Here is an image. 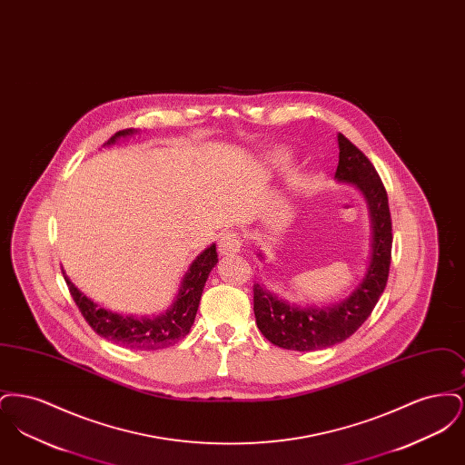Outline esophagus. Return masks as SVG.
I'll return each mask as SVG.
<instances>
[{
    "mask_svg": "<svg viewBox=\"0 0 465 465\" xmlns=\"http://www.w3.org/2000/svg\"><path fill=\"white\" fill-rule=\"evenodd\" d=\"M242 247V239L237 232H226L220 239V252L222 254H235Z\"/></svg>",
    "mask_w": 465,
    "mask_h": 465,
    "instance_id": "34e87169",
    "label": "esophagus"
}]
</instances>
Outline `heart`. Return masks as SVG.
Here are the masks:
<instances>
[{
	"instance_id": "b5f03b06",
	"label": "heart",
	"mask_w": 465,
	"mask_h": 465,
	"mask_svg": "<svg viewBox=\"0 0 465 465\" xmlns=\"http://www.w3.org/2000/svg\"><path fill=\"white\" fill-rule=\"evenodd\" d=\"M273 162H277V163H279V162H281V158H275V160H273Z\"/></svg>"
}]
</instances>
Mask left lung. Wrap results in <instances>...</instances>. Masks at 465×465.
<instances>
[{
  "instance_id": "8db88e82",
  "label": "left lung",
  "mask_w": 465,
  "mask_h": 465,
  "mask_svg": "<svg viewBox=\"0 0 465 465\" xmlns=\"http://www.w3.org/2000/svg\"><path fill=\"white\" fill-rule=\"evenodd\" d=\"M340 160L334 177L352 183L364 195L371 218V256L359 286L331 307H300L254 284V315L268 341L288 351H322L352 336L371 315L387 286L392 220L385 186L373 163L343 134H338ZM262 256V254H260Z\"/></svg>"
}]
</instances>
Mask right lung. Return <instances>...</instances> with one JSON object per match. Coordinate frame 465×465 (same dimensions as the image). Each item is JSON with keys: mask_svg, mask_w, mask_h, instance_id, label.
<instances>
[{"mask_svg": "<svg viewBox=\"0 0 465 465\" xmlns=\"http://www.w3.org/2000/svg\"><path fill=\"white\" fill-rule=\"evenodd\" d=\"M134 133L137 131L134 129L120 131L110 137L108 143L104 144L106 146L113 144L120 137H127ZM216 263H218V252H216V243H213L200 252L188 268V272L184 273L177 291L176 300L171 305V309L165 310L156 317L120 315L103 307H97L80 289L74 288V284L67 279L64 272L63 275L76 307L89 322L90 328L99 336L110 340L113 343L124 345L127 349L158 351V349L174 345L190 332L199 310L200 296L205 286V281Z\"/></svg>", "mask_w": 465, "mask_h": 465, "instance_id": "add662e5", "label": "right lung"}]
</instances>
